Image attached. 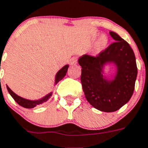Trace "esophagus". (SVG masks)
Returning <instances> with one entry per match:
<instances>
[{"label":"esophagus","instance_id":"esophagus-1","mask_svg":"<svg viewBox=\"0 0 148 148\" xmlns=\"http://www.w3.org/2000/svg\"><path fill=\"white\" fill-rule=\"evenodd\" d=\"M77 63V59L76 57H74V58H72V59H71V65H74V64H76Z\"/></svg>","mask_w":148,"mask_h":148}]
</instances>
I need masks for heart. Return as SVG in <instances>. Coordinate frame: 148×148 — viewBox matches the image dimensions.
Segmentation results:
<instances>
[{"label": "heart", "mask_w": 148, "mask_h": 148, "mask_svg": "<svg viewBox=\"0 0 148 148\" xmlns=\"http://www.w3.org/2000/svg\"><path fill=\"white\" fill-rule=\"evenodd\" d=\"M108 43V37L105 35V34L100 36L95 45V49H94L95 53H99L100 52L104 50L106 48Z\"/></svg>", "instance_id": "b5f03b06"}]
</instances>
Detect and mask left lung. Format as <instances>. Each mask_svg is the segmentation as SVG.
<instances>
[{
  "instance_id": "left-lung-1",
  "label": "left lung",
  "mask_w": 148,
  "mask_h": 148,
  "mask_svg": "<svg viewBox=\"0 0 148 148\" xmlns=\"http://www.w3.org/2000/svg\"><path fill=\"white\" fill-rule=\"evenodd\" d=\"M115 42L96 56L84 55L78 59L81 66L83 90L88 102L98 110L114 112L130 101L135 89L138 70L130 44L115 32H110ZM114 63L116 75L108 80L103 74L105 64Z\"/></svg>"
}]
</instances>
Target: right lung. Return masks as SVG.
Listing matches in <instances>:
<instances>
[{"mask_svg":"<svg viewBox=\"0 0 148 148\" xmlns=\"http://www.w3.org/2000/svg\"><path fill=\"white\" fill-rule=\"evenodd\" d=\"M68 67H69L68 66V64H66V65H64L62 68H61L60 70L57 72L56 75L55 84H57V83H59V82L62 79H63L64 77L66 75ZM7 88L9 93L10 94V95L13 97V99H14L15 101H16L20 106L23 107V108H33L36 107L37 105H40V104H43V102H46V101H47V100L51 97L52 93H53L50 92L49 93V94H47V95H46V96H44L43 98H42V99L33 101V100H28V99H24V98H22L20 97V96L17 95L16 93L13 92L9 88L8 86H7Z\"/></svg>","mask_w":148,"mask_h":148,"instance_id":"1","label":"right lung"}]
</instances>
